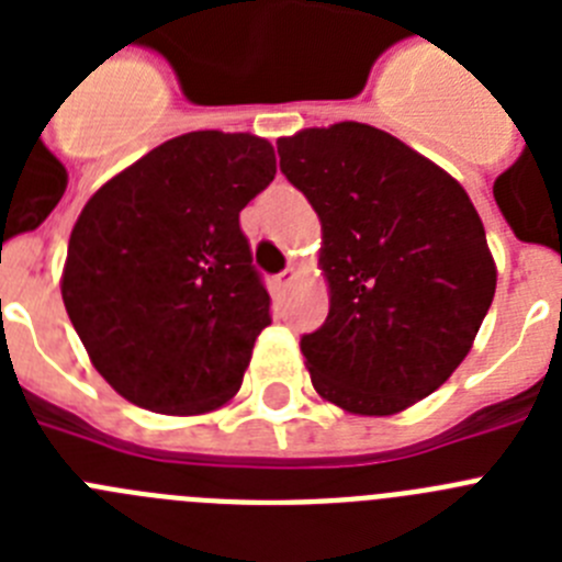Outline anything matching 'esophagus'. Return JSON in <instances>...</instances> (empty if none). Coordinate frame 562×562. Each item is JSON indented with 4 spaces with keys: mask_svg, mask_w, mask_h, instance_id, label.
<instances>
[{
    "mask_svg": "<svg viewBox=\"0 0 562 562\" xmlns=\"http://www.w3.org/2000/svg\"><path fill=\"white\" fill-rule=\"evenodd\" d=\"M295 278H297L295 267H286L284 272H278V276H276V290L284 292L286 286H292V281H295Z\"/></svg>",
    "mask_w": 562,
    "mask_h": 562,
    "instance_id": "esophagus-1",
    "label": "esophagus"
}]
</instances>
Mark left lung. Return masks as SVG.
<instances>
[{
    "label": "left lung",
    "instance_id": "8db88e82",
    "mask_svg": "<svg viewBox=\"0 0 562 562\" xmlns=\"http://www.w3.org/2000/svg\"><path fill=\"white\" fill-rule=\"evenodd\" d=\"M281 171L315 207L329 315L301 337L312 385L362 416L434 394L481 329L495 261L464 188L382 128L281 137Z\"/></svg>",
    "mask_w": 562,
    "mask_h": 562
}]
</instances>
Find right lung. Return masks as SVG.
<instances>
[{
	"label": "right lung",
	"instance_id": "obj_1",
	"mask_svg": "<svg viewBox=\"0 0 562 562\" xmlns=\"http://www.w3.org/2000/svg\"><path fill=\"white\" fill-rule=\"evenodd\" d=\"M272 177L265 137L188 132L83 205L61 297L98 374L128 402L193 416L241 389L272 317L238 213Z\"/></svg>",
	"mask_w": 562,
	"mask_h": 562
}]
</instances>
